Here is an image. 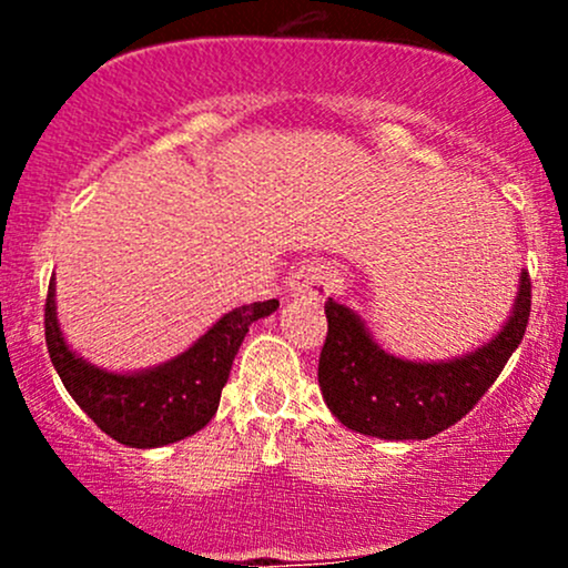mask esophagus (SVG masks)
<instances>
[{
    "instance_id": "34e87169",
    "label": "esophagus",
    "mask_w": 568,
    "mask_h": 568,
    "mask_svg": "<svg viewBox=\"0 0 568 568\" xmlns=\"http://www.w3.org/2000/svg\"><path fill=\"white\" fill-rule=\"evenodd\" d=\"M291 296L296 298H310V302H323L334 291V275L325 264H304L302 270L293 272Z\"/></svg>"
}]
</instances>
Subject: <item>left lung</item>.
<instances>
[{"label": "left lung", "mask_w": 568, "mask_h": 568, "mask_svg": "<svg viewBox=\"0 0 568 568\" xmlns=\"http://www.w3.org/2000/svg\"><path fill=\"white\" fill-rule=\"evenodd\" d=\"M529 312L531 280L520 272L510 315L488 342L448 361H408L382 349L355 310L328 298V336L317 366L325 406L344 427L371 438H433L491 387L524 338Z\"/></svg>", "instance_id": "1"}]
</instances>
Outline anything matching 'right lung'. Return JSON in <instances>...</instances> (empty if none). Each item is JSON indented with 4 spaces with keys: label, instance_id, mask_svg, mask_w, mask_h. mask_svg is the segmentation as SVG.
Segmentation results:
<instances>
[{
    "label": "right lung",
    "instance_id": "1",
    "mask_svg": "<svg viewBox=\"0 0 568 568\" xmlns=\"http://www.w3.org/2000/svg\"><path fill=\"white\" fill-rule=\"evenodd\" d=\"M277 306V298L234 306L171 361L141 371H109L84 361L63 336L53 277L44 338L63 387L109 438L130 448H160L200 433L213 419L247 328Z\"/></svg>",
    "mask_w": 568,
    "mask_h": 568
}]
</instances>
